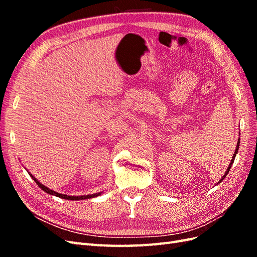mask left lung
Returning a JSON list of instances; mask_svg holds the SVG:
<instances>
[{
	"label": "left lung",
	"mask_w": 257,
	"mask_h": 257,
	"mask_svg": "<svg viewBox=\"0 0 257 257\" xmlns=\"http://www.w3.org/2000/svg\"><path fill=\"white\" fill-rule=\"evenodd\" d=\"M239 145H240V139L238 141V144H237V148H236V150H235V154H234V157H232V159H231V161H230V164H229V166H228V168H227V170H226V173H225V175L223 176V178L221 179V180L219 181V183L223 180V179L226 177V175L229 173V169H230V167H231V165H232V163H234V161H235V158H236V154H237V152H238V149H239Z\"/></svg>",
	"instance_id": "left-lung-1"
}]
</instances>
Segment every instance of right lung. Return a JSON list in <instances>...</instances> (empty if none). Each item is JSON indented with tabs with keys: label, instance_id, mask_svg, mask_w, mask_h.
<instances>
[{
	"label": "right lung",
	"instance_id": "1",
	"mask_svg": "<svg viewBox=\"0 0 257 257\" xmlns=\"http://www.w3.org/2000/svg\"><path fill=\"white\" fill-rule=\"evenodd\" d=\"M30 176L33 178V180L36 182V184H37L38 186H40V188H41L43 191H45L46 193L50 194V195L58 196V197H60V198H63V199H68V200H79V199H88V198H92V197H96V196L100 195V193L92 194V195H82V196H68V195H64V194H60V193H58V192H54V191H52V190H49V189L47 188V186H45V185H43L41 182H38L32 175L30 174Z\"/></svg>",
	"mask_w": 257,
	"mask_h": 257
}]
</instances>
